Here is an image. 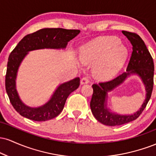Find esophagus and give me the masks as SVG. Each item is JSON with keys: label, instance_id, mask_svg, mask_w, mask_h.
<instances>
[{"label": "esophagus", "instance_id": "34e87169", "mask_svg": "<svg viewBox=\"0 0 156 156\" xmlns=\"http://www.w3.org/2000/svg\"><path fill=\"white\" fill-rule=\"evenodd\" d=\"M89 82V79L88 77L87 76L83 77V78H82L81 80H80V83L81 84H87Z\"/></svg>", "mask_w": 156, "mask_h": 156}]
</instances>
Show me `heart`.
<instances>
[{"label":"heart","instance_id":"b5f03b06","mask_svg":"<svg viewBox=\"0 0 156 156\" xmlns=\"http://www.w3.org/2000/svg\"><path fill=\"white\" fill-rule=\"evenodd\" d=\"M117 37H103L82 48L80 59L85 64L101 60L95 66V73L102 78H110L119 72L126 59L128 51L119 44Z\"/></svg>","mask_w":156,"mask_h":156}]
</instances>
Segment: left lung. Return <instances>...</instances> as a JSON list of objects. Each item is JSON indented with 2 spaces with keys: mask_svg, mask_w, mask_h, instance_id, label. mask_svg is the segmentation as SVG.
<instances>
[{
  "mask_svg": "<svg viewBox=\"0 0 156 156\" xmlns=\"http://www.w3.org/2000/svg\"><path fill=\"white\" fill-rule=\"evenodd\" d=\"M122 33L128 39L133 46V52L127 67V72L123 73L112 80L92 85L91 110L97 120L108 126L123 125L136 119L150 101L153 88L154 63L144 41L135 33L125 31H122ZM133 74L140 76L146 86V98L144 103L139 110L130 115H122L112 112L107 107L108 92L122 83L128 76Z\"/></svg>",
  "mask_w": 156,
  "mask_h": 156,
  "instance_id": "left-lung-1",
  "label": "left lung"
}]
</instances>
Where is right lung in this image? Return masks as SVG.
<instances>
[{
	"instance_id": "1",
	"label": "right lung",
	"mask_w": 156,
	"mask_h": 156,
	"mask_svg": "<svg viewBox=\"0 0 156 156\" xmlns=\"http://www.w3.org/2000/svg\"><path fill=\"white\" fill-rule=\"evenodd\" d=\"M80 33V30L64 28H42L25 36L10 53L7 63L6 90L13 107L23 117L31 120L42 122L53 119L63 110L68 96L78 88V77L60 84L51 99L45 104L37 108L29 107L23 103L16 89L17 71L23 58L28 52L39 49H64L68 42Z\"/></svg>"
}]
</instances>
